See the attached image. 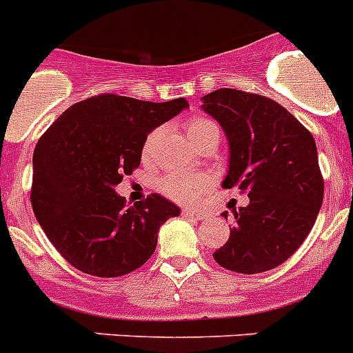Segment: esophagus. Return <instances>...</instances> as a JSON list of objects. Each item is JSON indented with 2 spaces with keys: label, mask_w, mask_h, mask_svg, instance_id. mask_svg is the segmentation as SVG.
<instances>
[{
  "label": "esophagus",
  "mask_w": 353,
  "mask_h": 353,
  "mask_svg": "<svg viewBox=\"0 0 353 353\" xmlns=\"http://www.w3.org/2000/svg\"><path fill=\"white\" fill-rule=\"evenodd\" d=\"M182 215H183V217H189V219H205L203 212L192 210V208H183Z\"/></svg>",
  "instance_id": "34e87169"
}]
</instances>
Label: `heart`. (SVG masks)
I'll list each match as a JSON object with an SVG mask.
<instances>
[{
	"label": "heart",
	"mask_w": 353,
	"mask_h": 353,
	"mask_svg": "<svg viewBox=\"0 0 353 353\" xmlns=\"http://www.w3.org/2000/svg\"><path fill=\"white\" fill-rule=\"evenodd\" d=\"M187 136L194 143L196 146L201 141L208 139L210 136L217 134L219 136V127L215 125L214 121L203 117H192L187 121L185 125ZM159 138V129L152 130L145 138L143 143V157H150L152 150H154L155 143ZM212 179L207 174H179L171 173L162 176L159 182V189L162 194H166L168 198L180 201V203H196L201 199V196L210 189Z\"/></svg>",
	"instance_id": "b5f03b06"
}]
</instances>
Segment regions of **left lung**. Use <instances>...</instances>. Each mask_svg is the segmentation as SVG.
Here are the masks:
<instances>
[{"mask_svg": "<svg viewBox=\"0 0 353 353\" xmlns=\"http://www.w3.org/2000/svg\"><path fill=\"white\" fill-rule=\"evenodd\" d=\"M201 108L230 143L223 187L249 196L248 207L233 212L230 239L214 260L239 274L276 269L301 248L322 207L316 143L290 111L258 93L215 90ZM223 215L228 219V212Z\"/></svg>", "mask_w": 353, "mask_h": 353, "instance_id": "8db88e82", "label": "left lung"}]
</instances>
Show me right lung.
<instances>
[{"mask_svg": "<svg viewBox=\"0 0 353 353\" xmlns=\"http://www.w3.org/2000/svg\"><path fill=\"white\" fill-rule=\"evenodd\" d=\"M102 93L81 101L42 134L33 154L31 207L56 251L77 270L120 277L146 263L157 232L180 208L162 198L125 207L114 185L141 162L145 138L187 108Z\"/></svg>", "mask_w": 353, "mask_h": 353, "instance_id": "add662e5", "label": "right lung"}]
</instances>
